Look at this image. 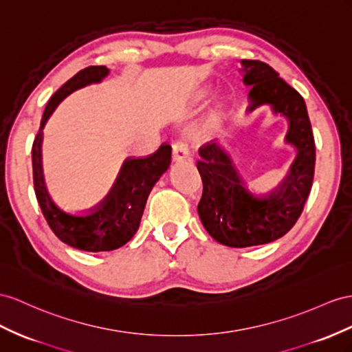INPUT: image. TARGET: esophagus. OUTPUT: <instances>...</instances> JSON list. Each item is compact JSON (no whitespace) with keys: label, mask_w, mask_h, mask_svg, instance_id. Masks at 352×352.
<instances>
[{"label":"esophagus","mask_w":352,"mask_h":352,"mask_svg":"<svg viewBox=\"0 0 352 352\" xmlns=\"http://www.w3.org/2000/svg\"><path fill=\"white\" fill-rule=\"evenodd\" d=\"M190 153H188L187 144L183 141H177L173 146V162H184L188 159Z\"/></svg>","instance_id":"34e87169"}]
</instances>
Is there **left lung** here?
I'll use <instances>...</instances> for the list:
<instances>
[{
	"instance_id": "left-lung-1",
	"label": "left lung",
	"mask_w": 352,
	"mask_h": 352,
	"mask_svg": "<svg viewBox=\"0 0 352 352\" xmlns=\"http://www.w3.org/2000/svg\"><path fill=\"white\" fill-rule=\"evenodd\" d=\"M242 82L251 86L248 113L269 105L288 122L285 141L297 151L290 173L267 193L251 190L230 153L214 141L199 148L204 192L197 205L204 228L223 245L244 248L276 241L300 217L315 168V142L302 95L260 60H241Z\"/></svg>"
}]
</instances>
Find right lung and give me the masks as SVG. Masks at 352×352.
I'll return each mask as SVG.
<instances>
[{
  "mask_svg": "<svg viewBox=\"0 0 352 352\" xmlns=\"http://www.w3.org/2000/svg\"><path fill=\"white\" fill-rule=\"evenodd\" d=\"M110 73L107 67H87L69 78L53 94L44 110L40 131L32 144V174L35 196L53 233L67 245L83 251H111L120 248L137 233L151 188L170 164V146L162 144L151 156L128 157L104 199L86 212L62 210L52 199L43 175V128L55 108L74 90L102 82Z\"/></svg>",
  "mask_w": 352,
  "mask_h": 352,
  "instance_id": "add662e5",
  "label": "right lung"
}]
</instances>
